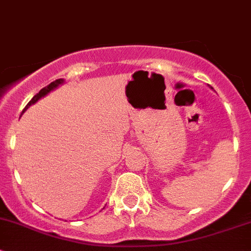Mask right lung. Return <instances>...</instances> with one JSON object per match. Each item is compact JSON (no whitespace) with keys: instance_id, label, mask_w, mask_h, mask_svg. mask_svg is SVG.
Segmentation results:
<instances>
[{"instance_id":"right-lung-1","label":"right lung","mask_w":251,"mask_h":251,"mask_svg":"<svg viewBox=\"0 0 251 251\" xmlns=\"http://www.w3.org/2000/svg\"><path fill=\"white\" fill-rule=\"evenodd\" d=\"M63 81H64V80H63V78H58V80H55V81H53V82H50V85L46 86V87L42 88V90L40 91L39 93H36V95H35L34 97H32V100H30L29 103H27L26 107L24 108V110H25V109H27V108H29L30 105H31V104H34V103H36L37 100H40V98L44 97V96H46L47 93L50 92V91H52V90H53V88H55V87H57V86H59L60 83H63ZM24 110H23V111H24Z\"/></svg>"}]
</instances>
